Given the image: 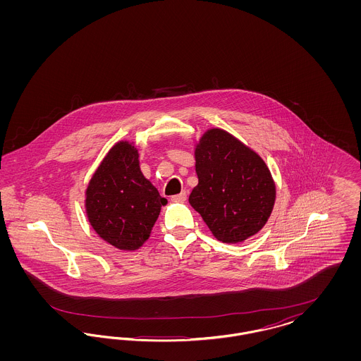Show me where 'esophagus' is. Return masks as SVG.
Masks as SVG:
<instances>
[{"mask_svg": "<svg viewBox=\"0 0 361 361\" xmlns=\"http://www.w3.org/2000/svg\"><path fill=\"white\" fill-rule=\"evenodd\" d=\"M185 200H187V192H185V190H183V192L178 193V195L172 196V202H174V203H183V202H185Z\"/></svg>", "mask_w": 361, "mask_h": 361, "instance_id": "esophagus-1", "label": "esophagus"}]
</instances>
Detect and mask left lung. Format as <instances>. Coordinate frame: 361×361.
Instances as JSON below:
<instances>
[{"mask_svg": "<svg viewBox=\"0 0 361 361\" xmlns=\"http://www.w3.org/2000/svg\"><path fill=\"white\" fill-rule=\"evenodd\" d=\"M199 183L189 204L212 235L226 243L243 242L268 222L276 200V184L259 155L226 130H207L195 145Z\"/></svg>", "mask_w": 361, "mask_h": 361, "instance_id": "obj_1", "label": "left lung"}]
</instances>
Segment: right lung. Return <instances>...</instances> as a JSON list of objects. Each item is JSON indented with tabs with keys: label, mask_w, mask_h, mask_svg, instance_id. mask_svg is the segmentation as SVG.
Segmentation results:
<instances>
[{
	"label": "right lung",
	"mask_w": 361,
	"mask_h": 361,
	"mask_svg": "<svg viewBox=\"0 0 361 361\" xmlns=\"http://www.w3.org/2000/svg\"><path fill=\"white\" fill-rule=\"evenodd\" d=\"M134 142L119 140L105 154L85 189V212L96 234L116 249L134 252L150 238L161 207L159 196L139 166Z\"/></svg>",
	"instance_id": "right-lung-1"
}]
</instances>
